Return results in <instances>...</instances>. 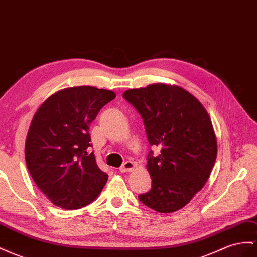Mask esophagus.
Returning a JSON list of instances; mask_svg holds the SVG:
<instances>
[{"label": "esophagus", "instance_id": "obj_1", "mask_svg": "<svg viewBox=\"0 0 257 257\" xmlns=\"http://www.w3.org/2000/svg\"><path fill=\"white\" fill-rule=\"evenodd\" d=\"M136 166V164L134 162L132 161H126L125 163H124L121 168H120V172L121 173H127V172H131L133 171L134 168Z\"/></svg>", "mask_w": 257, "mask_h": 257}]
</instances>
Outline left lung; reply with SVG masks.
I'll use <instances>...</instances> for the list:
<instances>
[{
  "label": "left lung",
  "mask_w": 257,
  "mask_h": 257,
  "mask_svg": "<svg viewBox=\"0 0 257 257\" xmlns=\"http://www.w3.org/2000/svg\"><path fill=\"white\" fill-rule=\"evenodd\" d=\"M123 97L142 115L148 142L158 146L146 164L151 189L138 196L145 205L173 213L188 204L209 179L217 156V141L211 117L185 88L155 83L128 89Z\"/></svg>",
  "instance_id": "1"
}]
</instances>
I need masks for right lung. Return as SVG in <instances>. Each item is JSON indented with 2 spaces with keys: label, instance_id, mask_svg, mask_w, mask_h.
<instances>
[{
  "label": "right lung",
  "instance_id": "obj_1",
  "mask_svg": "<svg viewBox=\"0 0 257 257\" xmlns=\"http://www.w3.org/2000/svg\"><path fill=\"white\" fill-rule=\"evenodd\" d=\"M115 93L74 86L54 93L39 107L25 145L27 168L52 203L77 210L98 197L108 175L96 163L89 124Z\"/></svg>",
  "mask_w": 257,
  "mask_h": 257
}]
</instances>
